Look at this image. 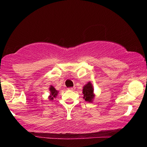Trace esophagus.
<instances>
[{
    "label": "esophagus",
    "mask_w": 147,
    "mask_h": 147,
    "mask_svg": "<svg viewBox=\"0 0 147 147\" xmlns=\"http://www.w3.org/2000/svg\"><path fill=\"white\" fill-rule=\"evenodd\" d=\"M68 90H74V88H68Z\"/></svg>",
    "instance_id": "obj_1"
}]
</instances>
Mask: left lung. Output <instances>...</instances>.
<instances>
[{"label":"left lung","instance_id":"8db88e82","mask_svg":"<svg viewBox=\"0 0 147 147\" xmlns=\"http://www.w3.org/2000/svg\"><path fill=\"white\" fill-rule=\"evenodd\" d=\"M94 89L92 87V84L90 82L84 86L83 89L84 99H85L86 102H92V100L94 97Z\"/></svg>","mask_w":147,"mask_h":147}]
</instances>
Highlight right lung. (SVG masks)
I'll return each instance as SVG.
<instances>
[{"instance_id": "right-lung-1", "label": "right lung", "mask_w": 147, "mask_h": 147, "mask_svg": "<svg viewBox=\"0 0 147 147\" xmlns=\"http://www.w3.org/2000/svg\"><path fill=\"white\" fill-rule=\"evenodd\" d=\"M49 90L50 92H51V96H49V99L53 100V98H55L56 96L57 95L58 92L53 87V86H51V87H50Z\"/></svg>"}]
</instances>
